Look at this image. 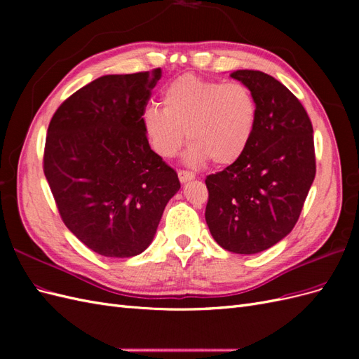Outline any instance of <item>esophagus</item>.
Returning <instances> with one entry per match:
<instances>
[{
	"label": "esophagus",
	"mask_w": 359,
	"mask_h": 359,
	"mask_svg": "<svg viewBox=\"0 0 359 359\" xmlns=\"http://www.w3.org/2000/svg\"><path fill=\"white\" fill-rule=\"evenodd\" d=\"M194 173L190 172V170H178V178L181 182H189L191 180H194Z\"/></svg>",
	"instance_id": "1"
}]
</instances>
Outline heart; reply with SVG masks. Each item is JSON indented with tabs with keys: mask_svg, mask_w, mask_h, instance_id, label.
<instances>
[{
	"mask_svg": "<svg viewBox=\"0 0 359 359\" xmlns=\"http://www.w3.org/2000/svg\"><path fill=\"white\" fill-rule=\"evenodd\" d=\"M163 107L148 106L140 121L154 153L178 154L187 137L190 163L229 166L245 153L257 124V103L244 83L182 74L161 91Z\"/></svg>",
	"mask_w": 359,
	"mask_h": 359,
	"instance_id": "obj_1",
	"label": "heart"
}]
</instances>
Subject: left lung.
Masks as SVG:
<instances>
[{"instance_id":"left-lung-1","label":"left lung","mask_w":359,"mask_h":359,"mask_svg":"<svg viewBox=\"0 0 359 359\" xmlns=\"http://www.w3.org/2000/svg\"><path fill=\"white\" fill-rule=\"evenodd\" d=\"M231 78L253 93L257 124L245 153L205 180V220L227 252L255 255L273 247L297 224L316 175L313 126L301 102L264 72Z\"/></svg>"}]
</instances>
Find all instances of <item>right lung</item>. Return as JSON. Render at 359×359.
Returning a JSON list of instances; mask_svg holds the SVG:
<instances>
[{
  "instance_id": "1",
  "label": "right lung",
  "mask_w": 359,
  "mask_h": 359,
  "mask_svg": "<svg viewBox=\"0 0 359 359\" xmlns=\"http://www.w3.org/2000/svg\"><path fill=\"white\" fill-rule=\"evenodd\" d=\"M160 78V69L102 76L72 94L49 123L43 170L61 219L106 257L142 253L181 187L140 121Z\"/></svg>"
}]
</instances>
